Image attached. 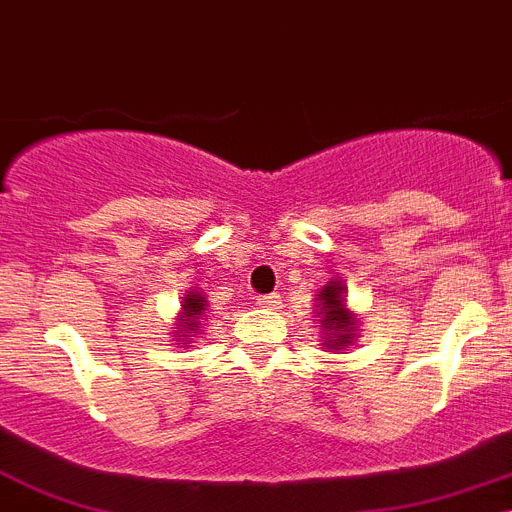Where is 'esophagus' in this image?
I'll use <instances>...</instances> for the list:
<instances>
[{
	"instance_id": "34e87169",
	"label": "esophagus",
	"mask_w": 512,
	"mask_h": 512,
	"mask_svg": "<svg viewBox=\"0 0 512 512\" xmlns=\"http://www.w3.org/2000/svg\"><path fill=\"white\" fill-rule=\"evenodd\" d=\"M255 303L260 308H267V311H273V308L280 306V296H278V293H265V296H257Z\"/></svg>"
}]
</instances>
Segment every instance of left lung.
Listing matches in <instances>:
<instances>
[{"instance_id":"obj_1","label":"left lung","mask_w":512,"mask_h":512,"mask_svg":"<svg viewBox=\"0 0 512 512\" xmlns=\"http://www.w3.org/2000/svg\"><path fill=\"white\" fill-rule=\"evenodd\" d=\"M342 293V285L329 283L321 290V296L316 298L321 306V326L326 329V334H331V347H347L354 331V321L347 308H344Z\"/></svg>"}]
</instances>
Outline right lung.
I'll list each match as a JSON object with an SVG mask.
<instances>
[{
	"label": "right lung",
	"instance_id": "right-lung-1",
	"mask_svg": "<svg viewBox=\"0 0 512 512\" xmlns=\"http://www.w3.org/2000/svg\"><path fill=\"white\" fill-rule=\"evenodd\" d=\"M206 301L201 296H188L186 303H183V319H181V331H186L183 336L193 334L196 331V319L204 313Z\"/></svg>",
	"mask_w": 512,
	"mask_h": 512
}]
</instances>
